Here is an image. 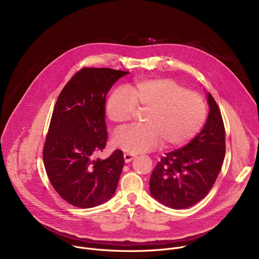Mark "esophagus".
Returning a JSON list of instances; mask_svg holds the SVG:
<instances>
[{"mask_svg":"<svg viewBox=\"0 0 259 259\" xmlns=\"http://www.w3.org/2000/svg\"><path fill=\"white\" fill-rule=\"evenodd\" d=\"M134 158H135V156H134L133 154H130V153H125V154H124V160H125L126 163L131 162Z\"/></svg>","mask_w":259,"mask_h":259,"instance_id":"1","label":"esophagus"}]
</instances>
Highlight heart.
<instances>
[{"mask_svg":"<svg viewBox=\"0 0 259 259\" xmlns=\"http://www.w3.org/2000/svg\"><path fill=\"white\" fill-rule=\"evenodd\" d=\"M106 115L119 129L125 128L136 115L142 125L118 133L114 143L131 154L152 151L162 142L164 147L186 144L202 129L207 106L196 92L171 79L141 80L117 89L106 102Z\"/></svg>","mask_w":259,"mask_h":259,"instance_id":"heart-1","label":"heart"}]
</instances>
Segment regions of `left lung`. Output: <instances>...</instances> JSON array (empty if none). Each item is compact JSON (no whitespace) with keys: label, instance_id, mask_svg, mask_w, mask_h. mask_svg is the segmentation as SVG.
Here are the masks:
<instances>
[{"label":"left lung","instance_id":"obj_1","mask_svg":"<svg viewBox=\"0 0 259 259\" xmlns=\"http://www.w3.org/2000/svg\"><path fill=\"white\" fill-rule=\"evenodd\" d=\"M209 116L203 130L182 149L165 154L150 181L152 196L173 209L189 208L212 189L226 156V129L220 109L208 93Z\"/></svg>","mask_w":259,"mask_h":259}]
</instances>
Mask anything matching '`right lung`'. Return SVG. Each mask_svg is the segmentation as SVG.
I'll return each instance as SVG.
<instances>
[{"mask_svg":"<svg viewBox=\"0 0 259 259\" xmlns=\"http://www.w3.org/2000/svg\"><path fill=\"white\" fill-rule=\"evenodd\" d=\"M129 71L83 67L61 90L43 147V161L56 193L68 204L92 208L112 198L124 166L121 150L94 159L107 140L106 94Z\"/></svg>","mask_w":259,"mask_h":259,"instance_id":"obj_1","label":"right lung"}]
</instances>
